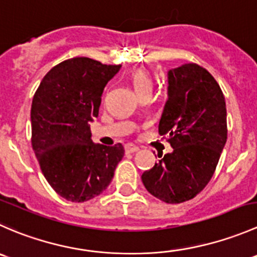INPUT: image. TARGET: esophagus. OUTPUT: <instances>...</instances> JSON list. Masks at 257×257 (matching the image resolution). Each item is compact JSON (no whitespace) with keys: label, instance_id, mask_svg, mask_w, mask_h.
Masks as SVG:
<instances>
[{"label":"esophagus","instance_id":"obj_1","mask_svg":"<svg viewBox=\"0 0 257 257\" xmlns=\"http://www.w3.org/2000/svg\"><path fill=\"white\" fill-rule=\"evenodd\" d=\"M125 150H126V152H128V154H134V152H137L139 151V146H136V145H134V144H127L125 146Z\"/></svg>","mask_w":257,"mask_h":257}]
</instances>
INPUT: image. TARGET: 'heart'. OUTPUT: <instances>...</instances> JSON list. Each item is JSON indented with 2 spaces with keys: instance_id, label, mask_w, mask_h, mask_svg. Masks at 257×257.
I'll use <instances>...</instances> for the list:
<instances>
[{
  "instance_id": "b5f03b06",
  "label": "heart",
  "mask_w": 257,
  "mask_h": 257,
  "mask_svg": "<svg viewBox=\"0 0 257 257\" xmlns=\"http://www.w3.org/2000/svg\"><path fill=\"white\" fill-rule=\"evenodd\" d=\"M128 80L131 82L132 87L136 91L137 95H141L144 92H151L152 88V78L150 73L145 70H135L130 73Z\"/></svg>"
}]
</instances>
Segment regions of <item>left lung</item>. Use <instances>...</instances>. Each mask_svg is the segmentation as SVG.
Masks as SVG:
<instances>
[{
	"instance_id": "1",
	"label": "left lung",
	"mask_w": 257,
	"mask_h": 257,
	"mask_svg": "<svg viewBox=\"0 0 257 257\" xmlns=\"http://www.w3.org/2000/svg\"><path fill=\"white\" fill-rule=\"evenodd\" d=\"M159 134L172 146L142 174L147 191L166 204L189 201L206 187L227 140L226 103L206 68L186 63L169 71V98Z\"/></svg>"
}]
</instances>
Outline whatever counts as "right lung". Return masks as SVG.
I'll return each instance as SVG.
<instances>
[{"mask_svg": "<svg viewBox=\"0 0 257 257\" xmlns=\"http://www.w3.org/2000/svg\"><path fill=\"white\" fill-rule=\"evenodd\" d=\"M121 65L73 57L51 68L32 100V149L53 190L67 201L83 202L110 185L125 149L95 145L90 122L101 96Z\"/></svg>", "mask_w": 257, "mask_h": 257, "instance_id": "obj_1", "label": "right lung"}]
</instances>
